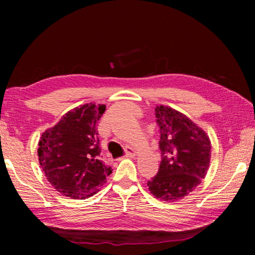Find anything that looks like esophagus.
<instances>
[{"mask_svg":"<svg viewBox=\"0 0 255 255\" xmlns=\"http://www.w3.org/2000/svg\"><path fill=\"white\" fill-rule=\"evenodd\" d=\"M126 156L127 157H130V158H133L136 156V152H135V149L133 148H131V147H126Z\"/></svg>","mask_w":255,"mask_h":255,"instance_id":"1","label":"esophagus"}]
</instances>
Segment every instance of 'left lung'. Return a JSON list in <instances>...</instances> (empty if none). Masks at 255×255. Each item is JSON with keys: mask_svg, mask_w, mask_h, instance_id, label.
Returning a JSON list of instances; mask_svg holds the SVG:
<instances>
[{"mask_svg": "<svg viewBox=\"0 0 255 255\" xmlns=\"http://www.w3.org/2000/svg\"><path fill=\"white\" fill-rule=\"evenodd\" d=\"M163 159L158 173L148 181L152 195L164 201L183 199L205 179L209 170L211 143L204 129L182 112L156 106Z\"/></svg>", "mask_w": 255, "mask_h": 255, "instance_id": "obj_1", "label": "left lung"}]
</instances>
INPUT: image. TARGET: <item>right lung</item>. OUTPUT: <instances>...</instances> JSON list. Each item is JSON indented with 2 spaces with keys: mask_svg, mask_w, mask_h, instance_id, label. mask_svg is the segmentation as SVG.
Listing matches in <instances>:
<instances>
[{
  "mask_svg": "<svg viewBox=\"0 0 255 255\" xmlns=\"http://www.w3.org/2000/svg\"><path fill=\"white\" fill-rule=\"evenodd\" d=\"M106 108L94 102L76 107L41 133L38 159L42 173L56 191L71 199L100 191L112 172L99 158L97 124Z\"/></svg>",
  "mask_w": 255,
  "mask_h": 255,
  "instance_id": "1",
  "label": "right lung"
}]
</instances>
